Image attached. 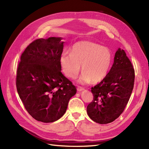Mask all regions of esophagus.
Listing matches in <instances>:
<instances>
[{"label": "esophagus", "instance_id": "1", "mask_svg": "<svg viewBox=\"0 0 149 149\" xmlns=\"http://www.w3.org/2000/svg\"><path fill=\"white\" fill-rule=\"evenodd\" d=\"M84 89V88L81 87V86H78V88H77V90H78V91H79V92L83 91Z\"/></svg>", "mask_w": 149, "mask_h": 149}]
</instances>
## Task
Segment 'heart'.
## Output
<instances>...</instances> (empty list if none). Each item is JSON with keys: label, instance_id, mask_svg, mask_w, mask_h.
Returning <instances> with one entry per match:
<instances>
[{"label": "heart", "instance_id": "obj_1", "mask_svg": "<svg viewBox=\"0 0 149 149\" xmlns=\"http://www.w3.org/2000/svg\"><path fill=\"white\" fill-rule=\"evenodd\" d=\"M112 63L109 49L91 42H80L71 48V53H63L60 65L65 74L70 78L77 77L82 65L83 73L79 82L97 83L106 77Z\"/></svg>", "mask_w": 149, "mask_h": 149}]
</instances>
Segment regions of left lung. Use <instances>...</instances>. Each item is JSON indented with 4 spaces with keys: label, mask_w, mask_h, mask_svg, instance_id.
<instances>
[{
    "label": "left lung",
    "mask_w": 149,
    "mask_h": 149,
    "mask_svg": "<svg viewBox=\"0 0 149 149\" xmlns=\"http://www.w3.org/2000/svg\"><path fill=\"white\" fill-rule=\"evenodd\" d=\"M135 71L124 49L119 48L114 63L101 81L91 88L93 100L87 106L89 117L101 124L112 123L123 113L134 88Z\"/></svg>",
    "instance_id": "1"
}]
</instances>
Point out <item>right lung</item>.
<instances>
[{
	"mask_svg": "<svg viewBox=\"0 0 149 149\" xmlns=\"http://www.w3.org/2000/svg\"><path fill=\"white\" fill-rule=\"evenodd\" d=\"M61 37L40 38L30 43L18 65L16 86L25 109L33 118L48 123L61 118L76 93L61 72Z\"/></svg>",
	"mask_w": 149,
	"mask_h": 149,
	"instance_id": "right-lung-1",
	"label": "right lung"
}]
</instances>
